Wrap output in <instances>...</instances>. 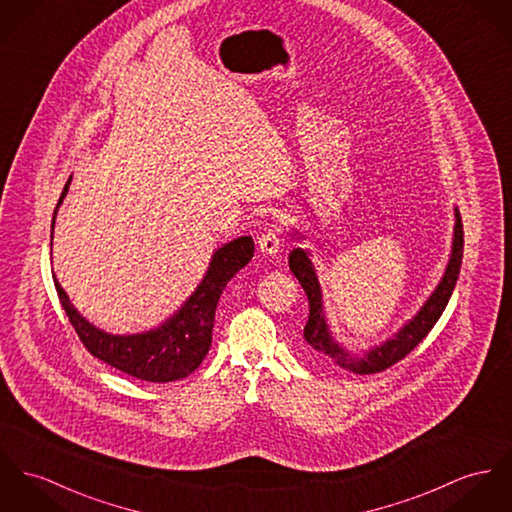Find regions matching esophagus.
<instances>
[{
  "label": "esophagus",
  "instance_id": "esophagus-1",
  "mask_svg": "<svg viewBox=\"0 0 512 512\" xmlns=\"http://www.w3.org/2000/svg\"><path fill=\"white\" fill-rule=\"evenodd\" d=\"M282 230L278 226H271L267 228L261 236L257 237V245H259V251L265 253V255H275L280 249V243H282Z\"/></svg>",
  "mask_w": 512,
  "mask_h": 512
}]
</instances>
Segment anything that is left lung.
I'll use <instances>...</instances> for the list:
<instances>
[{"instance_id": "obj_1", "label": "left lung", "mask_w": 512, "mask_h": 512, "mask_svg": "<svg viewBox=\"0 0 512 512\" xmlns=\"http://www.w3.org/2000/svg\"><path fill=\"white\" fill-rule=\"evenodd\" d=\"M456 224H454V239H452V253L446 265V271L438 286L434 288L429 300L423 304V308L417 312L413 319H409L394 337L384 341L382 345L372 347L366 353L354 354L343 349L331 335L325 312H323V298H321V286L315 275L314 263L310 259L308 249H292L288 255V267L306 290L308 302H310V317L304 327V339L308 343V353L314 356L317 362L327 364L331 368L347 370L353 374H376L382 372L401 358L411 353L433 329L434 323L444 312L452 290L456 286V280L462 267V255H464V228L460 210L454 208Z\"/></svg>"}]
</instances>
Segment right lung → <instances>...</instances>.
<instances>
[{
  "label": "right lung",
  "mask_w": 512,
  "mask_h": 512,
  "mask_svg": "<svg viewBox=\"0 0 512 512\" xmlns=\"http://www.w3.org/2000/svg\"><path fill=\"white\" fill-rule=\"evenodd\" d=\"M70 183L72 177L68 179L54 208L52 230L58 208L68 195ZM253 251L255 243L251 236L237 237L216 249L202 282L181 306V310H177L156 329L136 335H113L101 331L72 306L56 276L54 286L62 308L66 310L70 323L74 325L83 347L89 353L128 376L144 382L165 384L187 378L191 372L197 370L206 353L210 351L214 314L222 290L226 288L228 280L251 261Z\"/></svg>",
  "instance_id": "1"
}]
</instances>
